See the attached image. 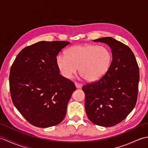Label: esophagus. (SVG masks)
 Instances as JSON below:
<instances>
[{
  "mask_svg": "<svg viewBox=\"0 0 148 148\" xmlns=\"http://www.w3.org/2000/svg\"><path fill=\"white\" fill-rule=\"evenodd\" d=\"M75 86L77 88H81L82 87V84L78 83H75Z\"/></svg>",
  "mask_w": 148,
  "mask_h": 148,
  "instance_id": "1",
  "label": "esophagus"
}]
</instances>
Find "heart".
Returning <instances> with one entry per match:
<instances>
[{"instance_id": "1", "label": "heart", "mask_w": 148, "mask_h": 148, "mask_svg": "<svg viewBox=\"0 0 148 148\" xmlns=\"http://www.w3.org/2000/svg\"><path fill=\"white\" fill-rule=\"evenodd\" d=\"M56 62L60 72L65 78L71 79L79 68L82 77L90 82H95L109 71L112 54L105 46L76 45L66 50L65 55H58Z\"/></svg>"}]
</instances>
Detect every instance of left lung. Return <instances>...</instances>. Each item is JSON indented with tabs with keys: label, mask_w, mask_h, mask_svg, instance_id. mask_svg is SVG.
<instances>
[{
	"label": "left lung",
	"mask_w": 148,
	"mask_h": 148,
	"mask_svg": "<svg viewBox=\"0 0 148 148\" xmlns=\"http://www.w3.org/2000/svg\"><path fill=\"white\" fill-rule=\"evenodd\" d=\"M93 41L109 45L112 60L104 76L83 86L86 112L93 123L112 127L124 120L136 104L139 66L132 51L123 43L110 37Z\"/></svg>",
	"instance_id": "left-lung-1"
}]
</instances>
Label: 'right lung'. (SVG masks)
<instances>
[{"mask_svg": "<svg viewBox=\"0 0 148 148\" xmlns=\"http://www.w3.org/2000/svg\"><path fill=\"white\" fill-rule=\"evenodd\" d=\"M68 41H40L19 53L9 74L13 104L34 126L47 128L64 119L76 86L59 74L56 56Z\"/></svg>", "mask_w": 148, "mask_h": 148, "instance_id": "obj_1", "label": "right lung"}]
</instances>
